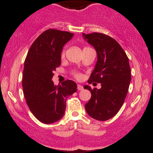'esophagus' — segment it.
Returning <instances> with one entry per match:
<instances>
[{"mask_svg": "<svg viewBox=\"0 0 153 153\" xmlns=\"http://www.w3.org/2000/svg\"><path fill=\"white\" fill-rule=\"evenodd\" d=\"M77 89H78V90H82L83 89V87L81 85H77Z\"/></svg>", "mask_w": 153, "mask_h": 153, "instance_id": "obj_1", "label": "esophagus"}]
</instances>
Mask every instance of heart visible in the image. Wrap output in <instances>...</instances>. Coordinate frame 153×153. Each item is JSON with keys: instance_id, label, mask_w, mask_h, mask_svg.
<instances>
[{"instance_id": "heart-1", "label": "heart", "mask_w": 153, "mask_h": 153, "mask_svg": "<svg viewBox=\"0 0 153 153\" xmlns=\"http://www.w3.org/2000/svg\"><path fill=\"white\" fill-rule=\"evenodd\" d=\"M65 53V48H63V49H62V51H61V56L62 58L64 57ZM72 74H73V76H74L75 78H77V79H80V78H81V77H82V75H81L79 72H77V71H73V72L72 73Z\"/></svg>"}]
</instances>
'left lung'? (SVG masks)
I'll return each instance as SVG.
<instances>
[{
	"label": "left lung",
	"instance_id": "obj_1",
	"mask_svg": "<svg viewBox=\"0 0 153 153\" xmlns=\"http://www.w3.org/2000/svg\"><path fill=\"white\" fill-rule=\"evenodd\" d=\"M93 46L97 61L88 83H101L100 89H92L90 100L85 104L89 116L98 121H107L117 114L122 107L131 80L128 58L120 44L111 36L99 32L82 34Z\"/></svg>",
	"mask_w": 153,
	"mask_h": 153
}]
</instances>
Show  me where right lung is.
Wrapping results in <instances>:
<instances>
[{
    "label": "right lung",
    "instance_id": "right-lung-1",
    "mask_svg": "<svg viewBox=\"0 0 153 153\" xmlns=\"http://www.w3.org/2000/svg\"><path fill=\"white\" fill-rule=\"evenodd\" d=\"M74 34L56 29L44 31L33 42L25 61L22 88L29 109L39 121L52 123L64 114L66 100L77 91L74 81L55 86L53 71L61 65L63 46Z\"/></svg>",
    "mask_w": 153,
    "mask_h": 153
}]
</instances>
